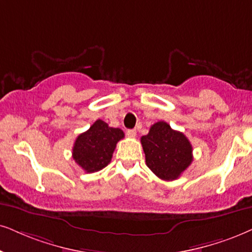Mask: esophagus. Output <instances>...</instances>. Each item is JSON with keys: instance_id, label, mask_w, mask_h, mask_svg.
I'll return each instance as SVG.
<instances>
[{"instance_id": "obj_1", "label": "esophagus", "mask_w": 252, "mask_h": 252, "mask_svg": "<svg viewBox=\"0 0 252 252\" xmlns=\"http://www.w3.org/2000/svg\"><path fill=\"white\" fill-rule=\"evenodd\" d=\"M126 135H128V137H136V135H137V132H136V130L135 129H130V130H128V131H126Z\"/></svg>"}]
</instances>
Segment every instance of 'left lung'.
Returning <instances> with one entry per match:
<instances>
[{"mask_svg": "<svg viewBox=\"0 0 252 252\" xmlns=\"http://www.w3.org/2000/svg\"><path fill=\"white\" fill-rule=\"evenodd\" d=\"M141 143L146 165L163 180L178 179L193 161V149L187 137L164 121L155 123Z\"/></svg>", "mask_w": 252, "mask_h": 252, "instance_id": "1", "label": "left lung"}]
</instances>
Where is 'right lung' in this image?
<instances>
[{
    "instance_id": "obj_1",
    "label": "right lung",
    "mask_w": 252,
    "mask_h": 252,
    "mask_svg": "<svg viewBox=\"0 0 252 252\" xmlns=\"http://www.w3.org/2000/svg\"><path fill=\"white\" fill-rule=\"evenodd\" d=\"M123 137L121 129L110 128L102 120L95 121L87 131L76 137L73 159L87 173L102 170L110 163L117 142Z\"/></svg>"
}]
</instances>
